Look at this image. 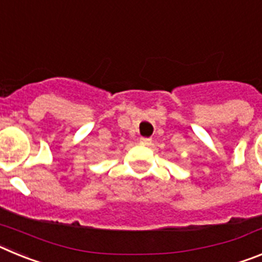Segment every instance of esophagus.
I'll return each mask as SVG.
<instances>
[{
	"label": "esophagus",
	"instance_id": "34e87169",
	"mask_svg": "<svg viewBox=\"0 0 262 262\" xmlns=\"http://www.w3.org/2000/svg\"><path fill=\"white\" fill-rule=\"evenodd\" d=\"M152 139L149 138H140V144L142 145H151Z\"/></svg>",
	"mask_w": 262,
	"mask_h": 262
}]
</instances>
